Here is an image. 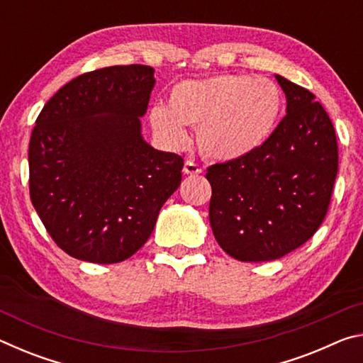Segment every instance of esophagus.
<instances>
[{
	"label": "esophagus",
	"instance_id": "34e87169",
	"mask_svg": "<svg viewBox=\"0 0 363 363\" xmlns=\"http://www.w3.org/2000/svg\"><path fill=\"white\" fill-rule=\"evenodd\" d=\"M184 174L187 176H196L201 173V168L199 167V164H195L194 162H190V160H187L186 163H184Z\"/></svg>",
	"mask_w": 363,
	"mask_h": 363
}]
</instances>
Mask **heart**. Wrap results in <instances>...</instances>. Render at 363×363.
<instances>
[{
	"mask_svg": "<svg viewBox=\"0 0 363 363\" xmlns=\"http://www.w3.org/2000/svg\"><path fill=\"white\" fill-rule=\"evenodd\" d=\"M284 97L272 79L220 73L173 86L168 106L150 110V125L174 149L187 145L186 126H199L200 149L216 162L253 155L277 128Z\"/></svg>",
	"mask_w": 363,
	"mask_h": 363,
	"instance_id": "obj_1",
	"label": "heart"
}]
</instances>
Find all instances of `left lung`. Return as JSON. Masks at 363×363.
<instances>
[{
    "instance_id": "8db88e82",
    "label": "left lung",
    "mask_w": 363,
    "mask_h": 363,
    "mask_svg": "<svg viewBox=\"0 0 363 363\" xmlns=\"http://www.w3.org/2000/svg\"><path fill=\"white\" fill-rule=\"evenodd\" d=\"M286 115L247 158L208 168L210 224L219 247L243 262L274 261L314 235L337 173L335 128L315 96L275 75Z\"/></svg>"
}]
</instances>
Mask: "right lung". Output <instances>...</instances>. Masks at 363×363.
I'll use <instances>...</instances> for the list:
<instances>
[{
    "label": "right lung",
    "instance_id": "right-lung-1",
    "mask_svg": "<svg viewBox=\"0 0 363 363\" xmlns=\"http://www.w3.org/2000/svg\"><path fill=\"white\" fill-rule=\"evenodd\" d=\"M147 65H115L62 86L36 118L28 147L30 199L67 255L121 262L149 240L182 179L179 155L143 136L155 78Z\"/></svg>",
    "mask_w": 363,
    "mask_h": 363
}]
</instances>
